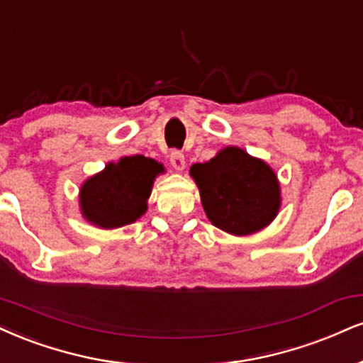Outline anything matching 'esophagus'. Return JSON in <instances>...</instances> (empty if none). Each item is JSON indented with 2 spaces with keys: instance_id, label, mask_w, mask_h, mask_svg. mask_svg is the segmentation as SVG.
<instances>
[{
  "instance_id": "34e87169",
  "label": "esophagus",
  "mask_w": 363,
  "mask_h": 363,
  "mask_svg": "<svg viewBox=\"0 0 363 363\" xmlns=\"http://www.w3.org/2000/svg\"><path fill=\"white\" fill-rule=\"evenodd\" d=\"M169 160H170V165H172V167L176 169V170H182V169H184L186 159H184V155L181 154V152L174 150L172 154L169 155Z\"/></svg>"
}]
</instances>
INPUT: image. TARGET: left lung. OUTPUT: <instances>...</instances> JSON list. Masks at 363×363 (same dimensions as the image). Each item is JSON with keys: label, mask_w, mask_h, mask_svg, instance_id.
I'll return each instance as SVG.
<instances>
[{"label": "left lung", "mask_w": 363, "mask_h": 363, "mask_svg": "<svg viewBox=\"0 0 363 363\" xmlns=\"http://www.w3.org/2000/svg\"><path fill=\"white\" fill-rule=\"evenodd\" d=\"M189 176L208 220L235 237L264 230L281 209L276 170L240 147H225L208 162L191 165Z\"/></svg>", "instance_id": "8db88e82"}]
</instances>
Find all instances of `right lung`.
Segmentation results:
<instances>
[{
    "mask_svg": "<svg viewBox=\"0 0 363 363\" xmlns=\"http://www.w3.org/2000/svg\"><path fill=\"white\" fill-rule=\"evenodd\" d=\"M165 169L143 155L121 157L87 177L79 189V211L89 225L115 230L132 225L147 211L157 176Z\"/></svg>",
    "mask_w": 363,
    "mask_h": 363,
    "instance_id": "1",
    "label": "right lung"
}]
</instances>
